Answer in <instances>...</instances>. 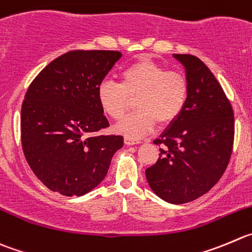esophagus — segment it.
I'll list each match as a JSON object with an SVG mask.
<instances>
[{"label":"esophagus","instance_id":"1","mask_svg":"<svg viewBox=\"0 0 252 252\" xmlns=\"http://www.w3.org/2000/svg\"><path fill=\"white\" fill-rule=\"evenodd\" d=\"M125 143L128 146H132V145H138V143H141L140 140H136V138H132V137H128V136H126V137L124 138Z\"/></svg>","mask_w":252,"mask_h":252}]
</instances>
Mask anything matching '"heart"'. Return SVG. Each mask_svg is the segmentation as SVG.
<instances>
[{
  "mask_svg": "<svg viewBox=\"0 0 252 252\" xmlns=\"http://www.w3.org/2000/svg\"><path fill=\"white\" fill-rule=\"evenodd\" d=\"M121 84L105 79L97 88L102 111L112 120H120L136 99L137 111L119 122L116 130L132 138L142 137L153 130L157 121L173 122L186 107L189 83L183 73L167 70L162 64L140 59L120 73Z\"/></svg>",
  "mask_w": 252,
  "mask_h": 252,
  "instance_id": "b5f03b06",
  "label": "heart"
}]
</instances>
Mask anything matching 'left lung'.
<instances>
[{
	"instance_id": "8db88e82",
	"label": "left lung",
	"mask_w": 252,
	"mask_h": 252,
	"mask_svg": "<svg viewBox=\"0 0 252 252\" xmlns=\"http://www.w3.org/2000/svg\"><path fill=\"white\" fill-rule=\"evenodd\" d=\"M186 69L189 96L183 112L156 145L158 160L146 169L151 189L171 204H184L209 191L224 174L234 143V111L219 81L194 56L173 54Z\"/></svg>"
}]
</instances>
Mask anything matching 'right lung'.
Masks as SVG:
<instances>
[{
    "mask_svg": "<svg viewBox=\"0 0 252 252\" xmlns=\"http://www.w3.org/2000/svg\"><path fill=\"white\" fill-rule=\"evenodd\" d=\"M115 50H71L32 81L21 110L25 157L53 191L80 196L99 186L124 137L96 135L109 126L97 88L121 58Z\"/></svg>",
    "mask_w": 252,
    "mask_h": 252,
    "instance_id": "right-lung-1",
    "label": "right lung"
}]
</instances>
